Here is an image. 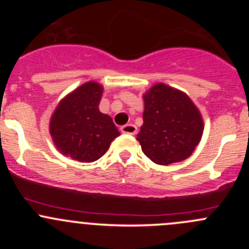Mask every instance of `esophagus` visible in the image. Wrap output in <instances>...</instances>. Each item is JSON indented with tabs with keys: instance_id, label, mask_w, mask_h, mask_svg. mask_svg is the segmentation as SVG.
Returning <instances> with one entry per match:
<instances>
[{
	"instance_id": "34e87169",
	"label": "esophagus",
	"mask_w": 249,
	"mask_h": 249,
	"mask_svg": "<svg viewBox=\"0 0 249 249\" xmlns=\"http://www.w3.org/2000/svg\"><path fill=\"white\" fill-rule=\"evenodd\" d=\"M120 131L123 134H127V135H135L137 132V127L135 126L134 124H126V125H123L120 127Z\"/></svg>"
}]
</instances>
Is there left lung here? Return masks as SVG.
I'll list each match as a JSON object with an SVG mask.
<instances>
[{
  "mask_svg": "<svg viewBox=\"0 0 249 249\" xmlns=\"http://www.w3.org/2000/svg\"><path fill=\"white\" fill-rule=\"evenodd\" d=\"M143 125L137 134L152 161L170 165L192 155L203 131L200 112L179 90L159 83L145 92Z\"/></svg>",
  "mask_w": 249,
  "mask_h": 249,
  "instance_id": "1",
  "label": "left lung"
}]
</instances>
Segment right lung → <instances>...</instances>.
I'll return each instance as SVG.
<instances>
[{
	"label": "right lung",
	"mask_w": 249,
	"mask_h": 249,
	"mask_svg": "<svg viewBox=\"0 0 249 249\" xmlns=\"http://www.w3.org/2000/svg\"><path fill=\"white\" fill-rule=\"evenodd\" d=\"M104 89L95 82L83 84L65 97L50 120V135L57 149L78 161L100 159L120 135L109 115L100 112Z\"/></svg>",
	"instance_id": "1"
}]
</instances>
